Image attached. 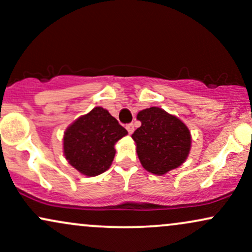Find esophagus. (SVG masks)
I'll use <instances>...</instances> for the list:
<instances>
[{
  "mask_svg": "<svg viewBox=\"0 0 252 252\" xmlns=\"http://www.w3.org/2000/svg\"><path fill=\"white\" fill-rule=\"evenodd\" d=\"M126 130H128L129 134H132V132H134V129H135V128H134V124H132V123L126 124Z\"/></svg>",
  "mask_w": 252,
  "mask_h": 252,
  "instance_id": "1",
  "label": "esophagus"
}]
</instances>
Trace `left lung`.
<instances>
[{
	"label": "left lung",
	"instance_id": "obj_1",
	"mask_svg": "<svg viewBox=\"0 0 252 252\" xmlns=\"http://www.w3.org/2000/svg\"><path fill=\"white\" fill-rule=\"evenodd\" d=\"M137 120L141 126L131 137L144 169L163 175L186 161L192 137L182 121L156 106L138 112Z\"/></svg>",
	"mask_w": 252,
	"mask_h": 252
}]
</instances>
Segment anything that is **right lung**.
I'll list each match as a JSON object with an SVG mask.
<instances>
[{"instance_id": "add662e5", "label": "right lung", "mask_w": 252, "mask_h": 252, "mask_svg": "<svg viewBox=\"0 0 252 252\" xmlns=\"http://www.w3.org/2000/svg\"><path fill=\"white\" fill-rule=\"evenodd\" d=\"M126 134L108 110L97 106L66 129L63 155L82 174L99 175L111 166L116 153L115 144Z\"/></svg>"}]
</instances>
